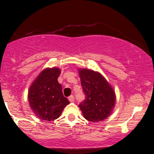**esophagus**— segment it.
Instances as JSON below:
<instances>
[{"label": "esophagus", "instance_id": "esophagus-1", "mask_svg": "<svg viewBox=\"0 0 154 154\" xmlns=\"http://www.w3.org/2000/svg\"><path fill=\"white\" fill-rule=\"evenodd\" d=\"M69 100L70 102L75 101V97H74V95H70V96L69 97Z\"/></svg>", "mask_w": 154, "mask_h": 154}]
</instances>
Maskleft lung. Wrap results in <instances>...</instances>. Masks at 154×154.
<instances>
[{
    "label": "left lung",
    "instance_id": "8db88e82",
    "mask_svg": "<svg viewBox=\"0 0 154 154\" xmlns=\"http://www.w3.org/2000/svg\"><path fill=\"white\" fill-rule=\"evenodd\" d=\"M82 91L85 98L79 107L84 117L93 122H101L111 114L115 105V93L106 79L98 72L79 69Z\"/></svg>",
    "mask_w": 154,
    "mask_h": 154
}]
</instances>
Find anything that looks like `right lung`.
<instances>
[{
    "label": "right lung",
    "mask_w": 154,
    "mask_h": 154,
    "mask_svg": "<svg viewBox=\"0 0 154 154\" xmlns=\"http://www.w3.org/2000/svg\"><path fill=\"white\" fill-rule=\"evenodd\" d=\"M59 68L44 69L33 82L28 92L29 106L35 115L45 121L59 118L69 101L63 96L61 85L57 78Z\"/></svg>",
    "instance_id": "right-lung-1"
}]
</instances>
